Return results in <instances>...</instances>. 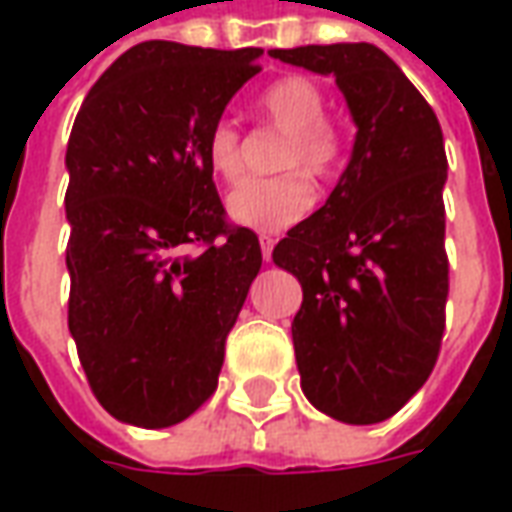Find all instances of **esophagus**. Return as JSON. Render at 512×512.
<instances>
[{
	"label": "esophagus",
	"mask_w": 512,
	"mask_h": 512,
	"mask_svg": "<svg viewBox=\"0 0 512 512\" xmlns=\"http://www.w3.org/2000/svg\"><path fill=\"white\" fill-rule=\"evenodd\" d=\"M260 249H263V260H271V252H274V238L271 235H260Z\"/></svg>",
	"instance_id": "34e87169"
}]
</instances>
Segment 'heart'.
I'll return each instance as SVG.
<instances>
[{
    "instance_id": "obj_1",
    "label": "heart",
    "mask_w": 512,
    "mask_h": 512,
    "mask_svg": "<svg viewBox=\"0 0 512 512\" xmlns=\"http://www.w3.org/2000/svg\"><path fill=\"white\" fill-rule=\"evenodd\" d=\"M326 106L329 98L323 87L307 76H282L263 90L257 109L285 136L279 142L277 167L288 172L241 180L227 197V211L235 222L257 233H282L310 211L315 189L306 175L332 178L345 158L343 128L326 117ZM202 150L213 175L227 183L238 180L244 161L241 134L233 120H216L205 134Z\"/></svg>"
}]
</instances>
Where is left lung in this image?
Wrapping results in <instances>:
<instances>
[{
	"label": "left lung",
	"instance_id": "left-lung-1",
	"mask_svg": "<svg viewBox=\"0 0 512 512\" xmlns=\"http://www.w3.org/2000/svg\"><path fill=\"white\" fill-rule=\"evenodd\" d=\"M268 54L332 73L356 123L354 153L326 205L274 246V263L304 290L290 326L301 389L340 422H384L428 381L444 337L441 126L373 43Z\"/></svg>",
	"mask_w": 512,
	"mask_h": 512
}]
</instances>
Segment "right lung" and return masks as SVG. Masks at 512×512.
I'll list each match as a JSON object with an SVG mask.
<instances>
[{
	"instance_id": "right-lung-1",
	"label": "right lung",
	"mask_w": 512,
	"mask_h": 512,
	"mask_svg": "<svg viewBox=\"0 0 512 512\" xmlns=\"http://www.w3.org/2000/svg\"><path fill=\"white\" fill-rule=\"evenodd\" d=\"M260 54L145 40L73 123L68 329L98 403L136 428L178 425L216 392L263 263L257 235L227 222L202 150Z\"/></svg>"
}]
</instances>
